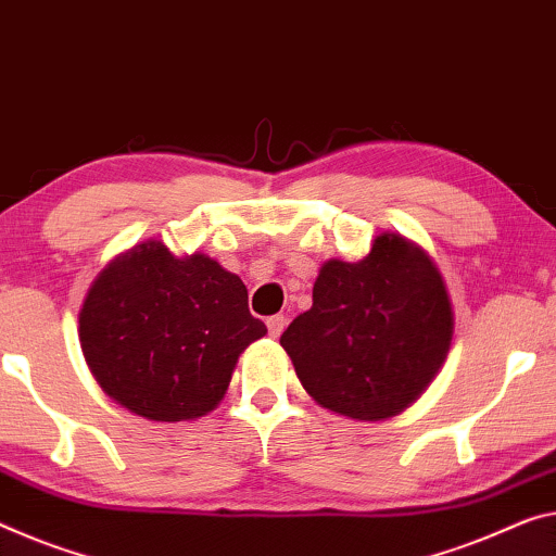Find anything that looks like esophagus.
I'll list each match as a JSON object with an SVG mask.
<instances>
[{"mask_svg":"<svg viewBox=\"0 0 556 556\" xmlns=\"http://www.w3.org/2000/svg\"><path fill=\"white\" fill-rule=\"evenodd\" d=\"M266 326H268V336L278 338L286 328V318H283V315H270V318L266 320Z\"/></svg>","mask_w":556,"mask_h":556,"instance_id":"obj_1","label":"esophagus"}]
</instances>
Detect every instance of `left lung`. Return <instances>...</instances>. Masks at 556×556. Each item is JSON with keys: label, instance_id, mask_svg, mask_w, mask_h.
<instances>
[{"label": "left lung", "instance_id": "1", "mask_svg": "<svg viewBox=\"0 0 556 556\" xmlns=\"http://www.w3.org/2000/svg\"><path fill=\"white\" fill-rule=\"evenodd\" d=\"M455 311L422 245L386 230L365 258H330L311 311L280 336L307 395L350 420L380 422L415 403L447 361Z\"/></svg>", "mask_w": 556, "mask_h": 556}]
</instances>
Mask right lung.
<instances>
[{
  "label": "right lung",
  "mask_w": 556,
  "mask_h": 556,
  "mask_svg": "<svg viewBox=\"0 0 556 556\" xmlns=\"http://www.w3.org/2000/svg\"><path fill=\"white\" fill-rule=\"evenodd\" d=\"M268 328L249 290L206 253L136 243L91 280L79 343L93 380L153 422L199 420L224 400L236 363Z\"/></svg>",
  "instance_id": "right-lung-1"
}]
</instances>
